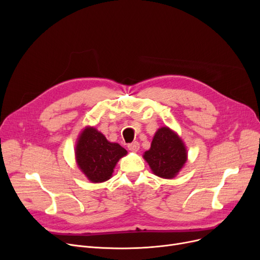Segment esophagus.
I'll return each instance as SVG.
<instances>
[{"label": "esophagus", "mask_w": 260, "mask_h": 260, "mask_svg": "<svg viewBox=\"0 0 260 260\" xmlns=\"http://www.w3.org/2000/svg\"><path fill=\"white\" fill-rule=\"evenodd\" d=\"M127 148L132 152H138L139 148H140V144L137 141H134V142H132L127 145Z\"/></svg>", "instance_id": "1"}]
</instances>
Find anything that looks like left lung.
<instances>
[{
    "mask_svg": "<svg viewBox=\"0 0 260 260\" xmlns=\"http://www.w3.org/2000/svg\"><path fill=\"white\" fill-rule=\"evenodd\" d=\"M186 155L185 146L177 134L169 127H161L156 132L151 148L143 157L155 175L171 179L182 169Z\"/></svg>",
    "mask_w": 260,
    "mask_h": 260,
    "instance_id": "8db88e82",
    "label": "left lung"
}]
</instances>
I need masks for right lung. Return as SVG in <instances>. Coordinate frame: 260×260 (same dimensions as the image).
Listing matches in <instances>:
<instances>
[{
    "mask_svg": "<svg viewBox=\"0 0 260 260\" xmlns=\"http://www.w3.org/2000/svg\"><path fill=\"white\" fill-rule=\"evenodd\" d=\"M127 154L118 143L108 142L93 127H87L80 135L76 146L77 163L91 182H103L112 177L116 163Z\"/></svg>",
    "mask_w": 260,
    "mask_h": 260,
    "instance_id": "1",
    "label": "right lung"
}]
</instances>
